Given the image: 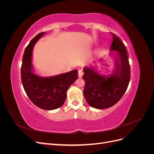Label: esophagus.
<instances>
[{"label":"esophagus","mask_w":154,"mask_h":154,"mask_svg":"<svg viewBox=\"0 0 154 154\" xmlns=\"http://www.w3.org/2000/svg\"><path fill=\"white\" fill-rule=\"evenodd\" d=\"M83 74V72L82 71V70H78V76L79 78L82 77Z\"/></svg>","instance_id":"34e87169"}]
</instances>
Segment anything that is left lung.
Listing matches in <instances>:
<instances>
[{
	"instance_id": "8db88e82",
	"label": "left lung",
	"mask_w": 154,
	"mask_h": 154,
	"mask_svg": "<svg viewBox=\"0 0 154 154\" xmlns=\"http://www.w3.org/2000/svg\"><path fill=\"white\" fill-rule=\"evenodd\" d=\"M110 51H117L115 70L106 77L93 67L83 69L82 78L85 82L83 95L91 106L104 109L112 106L121 100L127 91L130 77V69L127 48L122 40L114 33Z\"/></svg>"
}]
</instances>
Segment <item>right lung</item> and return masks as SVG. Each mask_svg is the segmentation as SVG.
Returning a JSON list of instances; mask_svg holds the SVG:
<instances>
[{
  "mask_svg": "<svg viewBox=\"0 0 154 154\" xmlns=\"http://www.w3.org/2000/svg\"><path fill=\"white\" fill-rule=\"evenodd\" d=\"M45 32H42L32 38L25 49L21 66L23 87L30 100L44 110H54L62 106L67 97L69 87L78 79V71L51 77H41L33 72L31 64L32 51L36 42Z\"/></svg>",
  "mask_w": 154,
  "mask_h": 154,
  "instance_id": "right-lung-1",
  "label": "right lung"
}]
</instances>
